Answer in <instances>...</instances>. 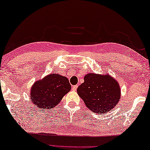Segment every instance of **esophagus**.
<instances>
[{
  "label": "esophagus",
  "instance_id": "34e87169",
  "mask_svg": "<svg viewBox=\"0 0 150 150\" xmlns=\"http://www.w3.org/2000/svg\"><path fill=\"white\" fill-rule=\"evenodd\" d=\"M78 87V85L73 86H72V90H73V91H76V90H77Z\"/></svg>",
  "mask_w": 150,
  "mask_h": 150
}]
</instances>
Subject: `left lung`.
I'll return each instance as SVG.
<instances>
[{"label":"left lung","mask_w":150,"mask_h":150,"mask_svg":"<svg viewBox=\"0 0 150 150\" xmlns=\"http://www.w3.org/2000/svg\"><path fill=\"white\" fill-rule=\"evenodd\" d=\"M77 88L79 96L88 109L96 114L112 110L121 96L118 82L110 74L88 73Z\"/></svg>","instance_id":"8db88e82"}]
</instances>
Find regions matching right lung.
<instances>
[{
    "label": "right lung",
    "mask_w": 150,
    "mask_h": 150,
    "mask_svg": "<svg viewBox=\"0 0 150 150\" xmlns=\"http://www.w3.org/2000/svg\"><path fill=\"white\" fill-rule=\"evenodd\" d=\"M70 90L67 78L58 74H50L32 86L30 100L38 109H50L57 105Z\"/></svg>",
    "instance_id": "1"
}]
</instances>
